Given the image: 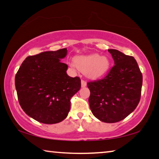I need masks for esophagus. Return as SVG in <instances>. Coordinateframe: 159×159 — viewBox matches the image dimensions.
Here are the masks:
<instances>
[{
	"label": "esophagus",
	"instance_id": "34e87169",
	"mask_svg": "<svg viewBox=\"0 0 159 159\" xmlns=\"http://www.w3.org/2000/svg\"><path fill=\"white\" fill-rule=\"evenodd\" d=\"M86 85H87V83H86L85 80H81V87L84 88V87H85Z\"/></svg>",
	"mask_w": 159,
	"mask_h": 159
}]
</instances>
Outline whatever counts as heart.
<instances>
[{"mask_svg": "<svg viewBox=\"0 0 159 159\" xmlns=\"http://www.w3.org/2000/svg\"><path fill=\"white\" fill-rule=\"evenodd\" d=\"M70 65L85 71L86 76L90 79H97L107 73L110 66V60L106 56L90 54L78 56Z\"/></svg>", "mask_w": 159, "mask_h": 159, "instance_id": "1", "label": "heart"}]
</instances>
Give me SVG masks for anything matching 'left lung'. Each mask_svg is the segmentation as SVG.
Segmentation results:
<instances>
[{
	"mask_svg": "<svg viewBox=\"0 0 159 159\" xmlns=\"http://www.w3.org/2000/svg\"><path fill=\"white\" fill-rule=\"evenodd\" d=\"M114 65L103 79L88 82L89 104L95 116L116 123L133 112L141 98L142 74L136 60L114 49L108 50Z\"/></svg>",
	"mask_w": 159,
	"mask_h": 159,
	"instance_id": "left-lung-1",
	"label": "left lung"
}]
</instances>
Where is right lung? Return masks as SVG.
Wrapping results in <instances>:
<instances>
[{
    "instance_id": "obj_1",
    "label": "right lung",
    "mask_w": 159,
    "mask_h": 159,
    "mask_svg": "<svg viewBox=\"0 0 159 159\" xmlns=\"http://www.w3.org/2000/svg\"><path fill=\"white\" fill-rule=\"evenodd\" d=\"M66 52L63 48L29 56L16 74L19 103L37 121L45 124L62 121L69 112L71 98L80 90V78L69 76L68 66L60 61Z\"/></svg>"
}]
</instances>
